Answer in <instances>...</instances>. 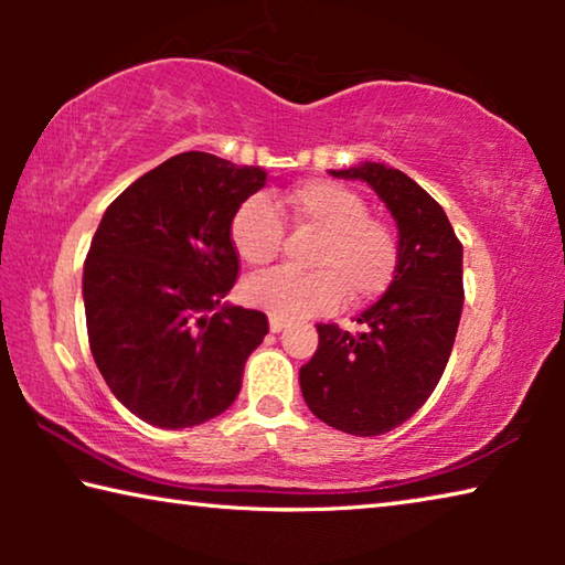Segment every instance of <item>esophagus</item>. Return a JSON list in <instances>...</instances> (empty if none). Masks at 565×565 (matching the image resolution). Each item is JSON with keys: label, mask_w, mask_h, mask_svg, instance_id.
I'll return each mask as SVG.
<instances>
[{"label": "esophagus", "mask_w": 565, "mask_h": 565, "mask_svg": "<svg viewBox=\"0 0 565 565\" xmlns=\"http://www.w3.org/2000/svg\"><path fill=\"white\" fill-rule=\"evenodd\" d=\"M269 329H271L274 333H279V331H284V329H286V321H284V319H276V317H271V319H269Z\"/></svg>", "instance_id": "34e87169"}]
</instances>
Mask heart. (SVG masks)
<instances>
[{
    "mask_svg": "<svg viewBox=\"0 0 565 565\" xmlns=\"http://www.w3.org/2000/svg\"><path fill=\"white\" fill-rule=\"evenodd\" d=\"M284 222L319 232L311 256L317 271L276 269L244 284V299L284 321H299L337 309L343 296L351 303L376 299L398 269V238L386 222L369 216L356 191L333 181H303L269 202L254 196L232 218V244L248 266L276 259L284 242Z\"/></svg>",
    "mask_w": 565,
    "mask_h": 565,
    "instance_id": "heart-1",
    "label": "heart"
}]
</instances>
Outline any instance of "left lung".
Listing matches in <instances>:
<instances>
[{"instance_id":"obj_1","label":"left lung","mask_w":565,"mask_h":565,"mask_svg":"<svg viewBox=\"0 0 565 565\" xmlns=\"http://www.w3.org/2000/svg\"><path fill=\"white\" fill-rule=\"evenodd\" d=\"M376 191L398 226V269L356 319L363 331L319 323V349L299 371L306 406L351 436L394 431L444 376L463 309V246L441 204L404 171L376 161L331 171Z\"/></svg>"}]
</instances>
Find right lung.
<instances>
[{
  "instance_id": "obj_1",
  "label": "right lung",
  "mask_w": 565,
  "mask_h": 565,
  "mask_svg": "<svg viewBox=\"0 0 565 565\" xmlns=\"http://www.w3.org/2000/svg\"><path fill=\"white\" fill-rule=\"evenodd\" d=\"M259 167L184 151L114 199L84 262L89 349L134 416L159 428L214 418L242 391L266 313L224 301L238 276L232 218Z\"/></svg>"
}]
</instances>
